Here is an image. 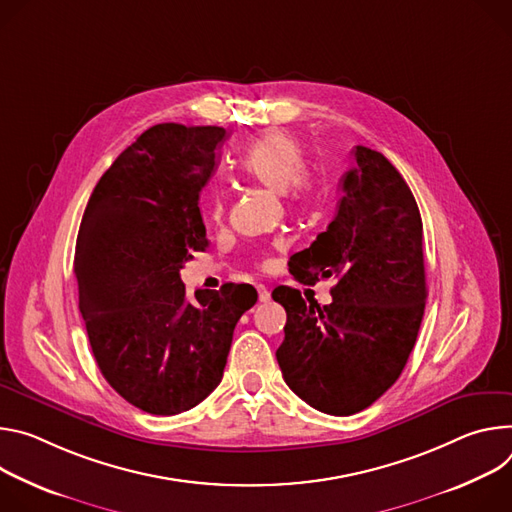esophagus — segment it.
Returning a JSON list of instances; mask_svg holds the SVG:
<instances>
[{"instance_id": "esophagus-1", "label": "esophagus", "mask_w": 512, "mask_h": 512, "mask_svg": "<svg viewBox=\"0 0 512 512\" xmlns=\"http://www.w3.org/2000/svg\"><path fill=\"white\" fill-rule=\"evenodd\" d=\"M256 291H258V301H260V303L270 301V291H268L264 285H258V287H256Z\"/></svg>"}]
</instances>
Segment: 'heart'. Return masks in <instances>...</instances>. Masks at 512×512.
<instances>
[{
	"label": "heart",
	"instance_id": "1",
	"mask_svg": "<svg viewBox=\"0 0 512 512\" xmlns=\"http://www.w3.org/2000/svg\"><path fill=\"white\" fill-rule=\"evenodd\" d=\"M240 173L272 193H287L291 203H301L317 191V177L305 168V154L299 140L282 130H270L246 148L238 162ZM223 215L221 199H213L211 217Z\"/></svg>",
	"mask_w": 512,
	"mask_h": 512
}]
</instances>
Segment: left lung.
Wrapping results in <instances>:
<instances>
[{"instance_id": "left-lung-1", "label": "left lung", "mask_w": 512, "mask_h": 512, "mask_svg": "<svg viewBox=\"0 0 512 512\" xmlns=\"http://www.w3.org/2000/svg\"><path fill=\"white\" fill-rule=\"evenodd\" d=\"M344 197L327 230L289 260L303 285L335 280L333 301L305 303L293 287L272 299L287 311L276 360L313 409L346 417L370 407L401 376L425 313L423 221L386 156L356 146Z\"/></svg>"}]
</instances>
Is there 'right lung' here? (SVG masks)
<instances>
[{
  "instance_id": "add662e5",
  "label": "right lung",
  "mask_w": 512,
  "mask_h": 512,
  "mask_svg": "<svg viewBox=\"0 0 512 512\" xmlns=\"http://www.w3.org/2000/svg\"><path fill=\"white\" fill-rule=\"evenodd\" d=\"M223 138L217 126L148 128L105 170L81 219L75 276L95 362L150 415L189 411L221 382L236 323L258 299L230 282L191 303L181 280L209 246L199 193Z\"/></svg>"
}]
</instances>
